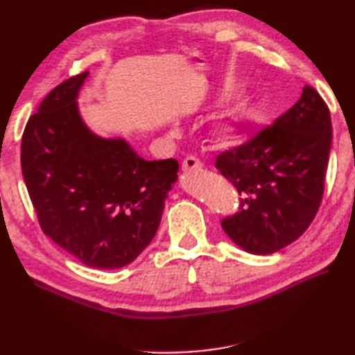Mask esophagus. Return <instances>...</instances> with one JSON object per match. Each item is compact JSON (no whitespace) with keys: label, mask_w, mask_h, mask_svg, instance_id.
<instances>
[{"label":"esophagus","mask_w":355,"mask_h":355,"mask_svg":"<svg viewBox=\"0 0 355 355\" xmlns=\"http://www.w3.org/2000/svg\"><path fill=\"white\" fill-rule=\"evenodd\" d=\"M200 169H202V163H200V159L196 158V156H186V158L183 159V163H182L183 172L191 173V172H197Z\"/></svg>","instance_id":"1"}]
</instances>
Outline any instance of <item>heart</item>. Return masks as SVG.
<instances>
[{
	"label": "heart",
	"instance_id": "heart-1",
	"mask_svg": "<svg viewBox=\"0 0 355 355\" xmlns=\"http://www.w3.org/2000/svg\"><path fill=\"white\" fill-rule=\"evenodd\" d=\"M245 120V112L241 110V107H238V110L233 111L230 116H228L225 120H222V122L216 127V135L218 137H228L235 133V130L239 123H243Z\"/></svg>",
	"mask_w": 355,
	"mask_h": 355
}]
</instances>
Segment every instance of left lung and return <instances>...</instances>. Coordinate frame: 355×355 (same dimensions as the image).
I'll return each mask as SVG.
<instances>
[{"label": "left lung", "instance_id": "obj_1", "mask_svg": "<svg viewBox=\"0 0 355 355\" xmlns=\"http://www.w3.org/2000/svg\"><path fill=\"white\" fill-rule=\"evenodd\" d=\"M332 144L326 101L311 86L286 112L216 158V169L235 186L239 208L222 228L255 255L280 250L302 235L320 209Z\"/></svg>", "mask_w": 355, "mask_h": 355}]
</instances>
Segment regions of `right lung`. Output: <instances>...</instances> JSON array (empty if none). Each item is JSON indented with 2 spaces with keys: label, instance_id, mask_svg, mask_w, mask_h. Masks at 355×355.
Listing matches in <instances>:
<instances>
[{
  "label": "right lung",
  "instance_id": "1",
  "mask_svg": "<svg viewBox=\"0 0 355 355\" xmlns=\"http://www.w3.org/2000/svg\"><path fill=\"white\" fill-rule=\"evenodd\" d=\"M89 71L56 86L29 117L21 172L40 228L86 266H127L152 243L178 161H146L123 139L94 135L78 92Z\"/></svg>",
  "mask_w": 355,
  "mask_h": 355
}]
</instances>
